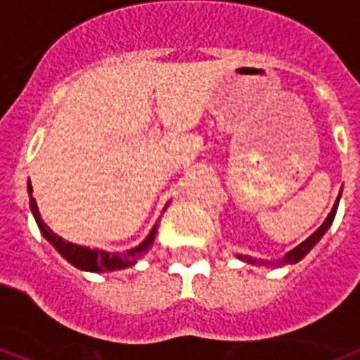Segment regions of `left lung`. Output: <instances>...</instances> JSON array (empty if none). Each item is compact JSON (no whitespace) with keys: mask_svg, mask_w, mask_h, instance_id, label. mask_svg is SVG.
<instances>
[{"mask_svg":"<svg viewBox=\"0 0 360 360\" xmlns=\"http://www.w3.org/2000/svg\"><path fill=\"white\" fill-rule=\"evenodd\" d=\"M340 195H342V190L339 192V198H337V201H335L333 208H331V212H329L328 217L324 219V223H322V225H320L309 238H306V240L302 241L300 245H297L295 249H291L289 252H285L282 258L271 259V262H267V259H256V258H252V256H245V255H236V256L241 259V262H245V264H252V265H274V267H283V265H289V264H298V262H300V259L304 258V256H306L307 252H309V250L313 249V247H315L320 240H322V236H324L326 232H328L329 226H331V223H333V219H335V214H337V208H339Z\"/></svg>","mask_w":360,"mask_h":360,"instance_id":"8db88e82","label":"left lung"}]
</instances>
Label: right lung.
I'll return each instance as SVG.
<instances>
[{"instance_id": "1", "label": "right lung", "mask_w": 360, "mask_h": 360, "mask_svg": "<svg viewBox=\"0 0 360 360\" xmlns=\"http://www.w3.org/2000/svg\"><path fill=\"white\" fill-rule=\"evenodd\" d=\"M27 192H29V207H31V212L36 219V225L40 229V232L44 234V238L49 241L54 249L58 250L60 256L65 258L71 265H75L80 271H89V273H110V271H120V269L131 267L146 255L148 250L152 249L153 241H155L157 234V223L152 226V231L144 238L137 247H131L128 250H122V252H108V250L101 249H89V247L77 245V243H71V241H65L62 236L54 234L51 231V226L41 219L40 210H38V205H36V199L32 198V185L31 181L27 183ZM168 207V205H166ZM166 207L162 210H166Z\"/></svg>"}]
</instances>
